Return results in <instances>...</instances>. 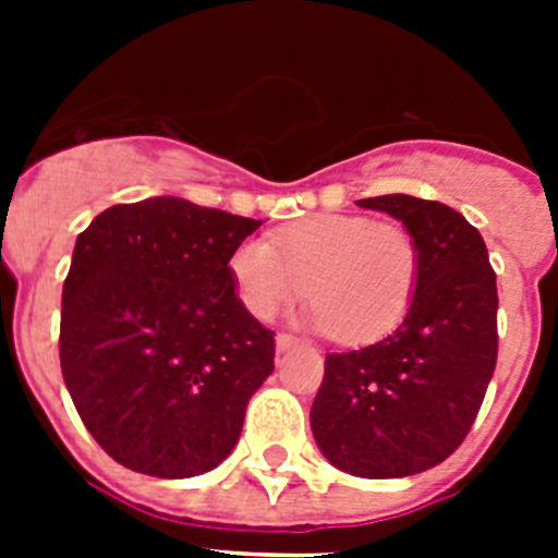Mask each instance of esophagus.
<instances>
[{
	"mask_svg": "<svg viewBox=\"0 0 558 558\" xmlns=\"http://www.w3.org/2000/svg\"><path fill=\"white\" fill-rule=\"evenodd\" d=\"M293 347H299V338H295V335H290V332L276 335V349H279V352H288V349H293Z\"/></svg>",
	"mask_w": 558,
	"mask_h": 558,
	"instance_id": "obj_1",
	"label": "esophagus"
}]
</instances>
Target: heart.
Returning <instances> with one entry per match:
<instances>
[{
	"label": "heart",
	"instance_id": "heart-1",
	"mask_svg": "<svg viewBox=\"0 0 558 558\" xmlns=\"http://www.w3.org/2000/svg\"><path fill=\"white\" fill-rule=\"evenodd\" d=\"M234 293L259 322L307 293L324 332L368 343L397 327L422 279V248L405 223L368 215H313L248 240L229 259Z\"/></svg>",
	"mask_w": 558,
	"mask_h": 558
}]
</instances>
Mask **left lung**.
Here are the masks:
<instances>
[{
  "mask_svg": "<svg viewBox=\"0 0 558 558\" xmlns=\"http://www.w3.org/2000/svg\"><path fill=\"white\" fill-rule=\"evenodd\" d=\"M416 234L422 279L388 338L324 360L313 436L338 470L405 477L461 447L497 366V279L461 211L413 195L357 201Z\"/></svg>",
  "mask_w": 558,
  "mask_h": 558,
  "instance_id": "obj_1",
  "label": "left lung"
}]
</instances>
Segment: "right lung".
Segmentation results:
<instances>
[{"mask_svg":"<svg viewBox=\"0 0 558 558\" xmlns=\"http://www.w3.org/2000/svg\"><path fill=\"white\" fill-rule=\"evenodd\" d=\"M259 226L161 195L111 206L77 234L61 299L63 383L128 470L204 475L234 450L276 354L229 274Z\"/></svg>","mask_w":558,"mask_h":558,"instance_id":"obj_1","label":"right lung"}]
</instances>
